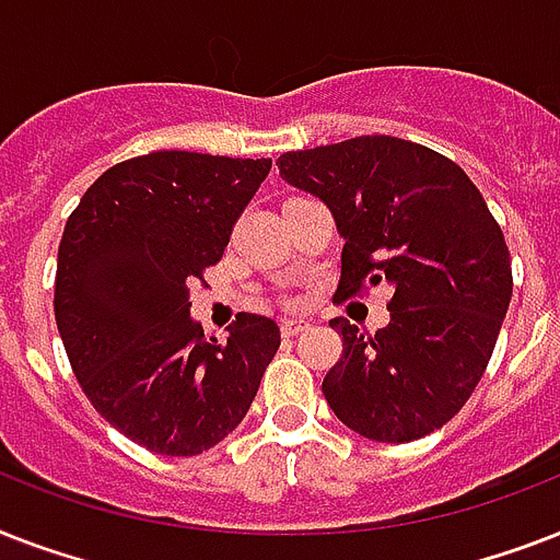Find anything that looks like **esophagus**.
I'll return each instance as SVG.
<instances>
[{
	"label": "esophagus",
	"instance_id": "34e87169",
	"mask_svg": "<svg viewBox=\"0 0 560 560\" xmlns=\"http://www.w3.org/2000/svg\"><path fill=\"white\" fill-rule=\"evenodd\" d=\"M307 328H311L307 319H284V323H281V334H284V337H296V334L307 331Z\"/></svg>",
	"mask_w": 560,
	"mask_h": 560
}]
</instances>
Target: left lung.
<instances>
[{
	"label": "left lung",
	"mask_w": 560,
	"mask_h": 560,
	"mask_svg": "<svg viewBox=\"0 0 560 560\" xmlns=\"http://www.w3.org/2000/svg\"><path fill=\"white\" fill-rule=\"evenodd\" d=\"M279 174L331 209L342 244L337 299L392 290L389 325L342 334L325 374L334 416L372 442H412L447 424L477 389L512 302V258L479 188L442 153L358 136L279 156Z\"/></svg>",
	"instance_id": "1"
}]
</instances>
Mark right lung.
Masks as SVG:
<instances>
[{"instance_id": "right-lung-1", "label": "right lung", "mask_w": 560, "mask_h": 560, "mask_svg": "<svg viewBox=\"0 0 560 560\" xmlns=\"http://www.w3.org/2000/svg\"><path fill=\"white\" fill-rule=\"evenodd\" d=\"M270 165L148 153L104 171L66 220L57 331L92 407L148 451L197 456L223 442L279 351L267 316L241 314L218 342L188 302Z\"/></svg>"}]
</instances>
